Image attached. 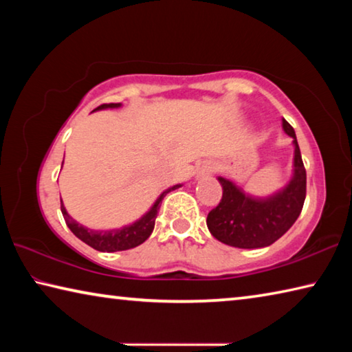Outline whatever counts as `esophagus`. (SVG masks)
Wrapping results in <instances>:
<instances>
[{"instance_id": "34e87169", "label": "esophagus", "mask_w": 352, "mask_h": 352, "mask_svg": "<svg viewBox=\"0 0 352 352\" xmlns=\"http://www.w3.org/2000/svg\"><path fill=\"white\" fill-rule=\"evenodd\" d=\"M212 172V163L211 162H204L201 166H199L197 172H195V178H201V177H206L210 175Z\"/></svg>"}]
</instances>
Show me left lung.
Wrapping results in <instances>:
<instances>
[{
  "label": "left lung",
  "mask_w": 352,
  "mask_h": 352,
  "mask_svg": "<svg viewBox=\"0 0 352 352\" xmlns=\"http://www.w3.org/2000/svg\"><path fill=\"white\" fill-rule=\"evenodd\" d=\"M283 130L292 138V177L281 189L265 197L243 190L234 180L219 175L223 189L220 204L208 214L206 225L217 241L236 248H262L289 231L306 199V169L294 127L283 119Z\"/></svg>",
  "instance_id": "1"
}]
</instances>
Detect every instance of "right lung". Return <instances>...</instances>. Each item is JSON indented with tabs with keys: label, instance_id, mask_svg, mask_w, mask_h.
<instances>
[{
	"label": "right lung",
	"instance_id": "add662e5",
	"mask_svg": "<svg viewBox=\"0 0 352 352\" xmlns=\"http://www.w3.org/2000/svg\"><path fill=\"white\" fill-rule=\"evenodd\" d=\"M121 107H122L121 102L104 104V105H99L98 109H94L93 111L121 109ZM62 166H63V163H62ZM182 186L183 184L178 183V184H174V186L164 189L163 192L158 195L157 200L153 201V205L148 208V210L142 214L140 219H136L132 223L121 226V228H111V230L87 228V226L80 225L77 220H74L69 216L67 208H65V205H63V201H60V210H62L65 222H67V225H68V228L73 231V234L76 237H79L82 242H85L87 245H90L91 248L98 250V252H107V253L122 252V250H130V248L141 245V243L152 234L153 226H155V219H157L160 204H162L164 195L170 192V190L182 188Z\"/></svg>",
	"mask_w": 352,
	"mask_h": 352
}]
</instances>
